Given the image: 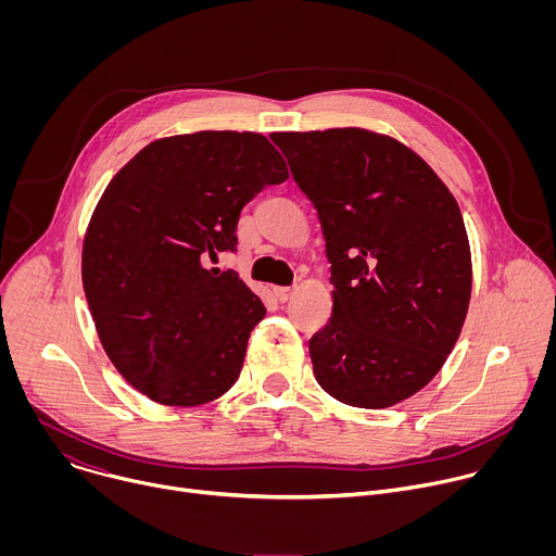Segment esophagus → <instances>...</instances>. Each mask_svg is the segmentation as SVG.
Masks as SVG:
<instances>
[{"instance_id":"34e87169","label":"esophagus","mask_w":556,"mask_h":556,"mask_svg":"<svg viewBox=\"0 0 556 556\" xmlns=\"http://www.w3.org/2000/svg\"><path fill=\"white\" fill-rule=\"evenodd\" d=\"M273 292H275V296H277L281 303H286V301H290V299L294 296V288H283V286H279V288H275Z\"/></svg>"}]
</instances>
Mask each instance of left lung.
<instances>
[{"label":"left lung","instance_id":"obj_1","mask_svg":"<svg viewBox=\"0 0 556 556\" xmlns=\"http://www.w3.org/2000/svg\"><path fill=\"white\" fill-rule=\"evenodd\" d=\"M294 182L319 213L332 316L309 339L319 384L339 403L384 409L442 369L470 301L459 206L391 136L361 127L277 131Z\"/></svg>","mask_w":556,"mask_h":556}]
</instances>
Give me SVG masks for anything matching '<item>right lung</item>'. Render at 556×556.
Here are the masks:
<instances>
[{"label":"right lung","mask_w":556,"mask_h":556,"mask_svg":"<svg viewBox=\"0 0 556 556\" xmlns=\"http://www.w3.org/2000/svg\"><path fill=\"white\" fill-rule=\"evenodd\" d=\"M283 180L266 136L195 131L149 142L103 191L84 290L105 354L153 403L198 407L240 376L266 307L237 273L204 262L235 251L244 204Z\"/></svg>","instance_id":"1"}]
</instances>
